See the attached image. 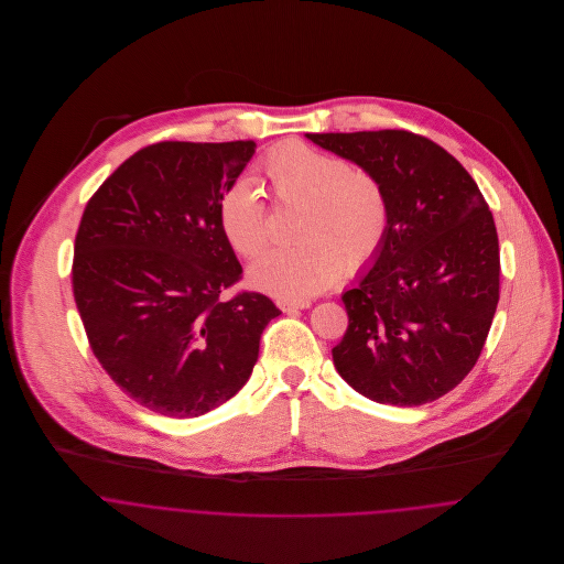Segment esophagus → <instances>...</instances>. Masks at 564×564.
<instances>
[{"mask_svg":"<svg viewBox=\"0 0 564 564\" xmlns=\"http://www.w3.org/2000/svg\"><path fill=\"white\" fill-rule=\"evenodd\" d=\"M278 306L282 313H295V311L311 308V302L308 300H278Z\"/></svg>","mask_w":564,"mask_h":564,"instance_id":"1","label":"esophagus"}]
</instances>
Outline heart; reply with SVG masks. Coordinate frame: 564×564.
I'll return each instance as SVG.
<instances>
[{"label":"heart","mask_w":564,"mask_h":564,"mask_svg":"<svg viewBox=\"0 0 564 564\" xmlns=\"http://www.w3.org/2000/svg\"><path fill=\"white\" fill-rule=\"evenodd\" d=\"M262 173L282 204H302L295 247L264 251L249 267V284L280 300H306L332 286L340 271L365 269L389 230V204L380 182L349 162L284 143L269 152ZM224 237L241 256L267 242V210L249 182L232 184L219 202Z\"/></svg>","instance_id":"1"}]
</instances>
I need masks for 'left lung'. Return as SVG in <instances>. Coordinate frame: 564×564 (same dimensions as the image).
<instances>
[{"mask_svg":"<svg viewBox=\"0 0 564 564\" xmlns=\"http://www.w3.org/2000/svg\"><path fill=\"white\" fill-rule=\"evenodd\" d=\"M384 188L389 230L340 297L338 376L371 402L421 405L456 389L480 358L499 302V242L467 169L405 130L306 134Z\"/></svg>","mask_w":564,"mask_h":564,"instance_id":"8db88e82","label":"left lung"}]
</instances>
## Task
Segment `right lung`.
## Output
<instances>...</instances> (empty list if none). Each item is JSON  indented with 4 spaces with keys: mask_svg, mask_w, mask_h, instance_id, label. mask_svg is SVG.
<instances>
[{
    "mask_svg": "<svg viewBox=\"0 0 564 564\" xmlns=\"http://www.w3.org/2000/svg\"><path fill=\"white\" fill-rule=\"evenodd\" d=\"M256 154L253 141L143 148L84 208L74 295L93 354L134 402L191 419L235 398L282 315L260 293L224 291L241 262L219 202Z\"/></svg>",
    "mask_w": 564,
    "mask_h": 564,
    "instance_id": "obj_1",
    "label": "right lung"
}]
</instances>
